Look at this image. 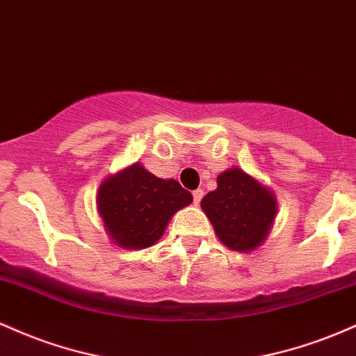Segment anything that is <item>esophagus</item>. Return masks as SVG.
I'll list each match as a JSON object with an SVG mask.
<instances>
[{"label": "esophagus", "mask_w": 356, "mask_h": 356, "mask_svg": "<svg viewBox=\"0 0 356 356\" xmlns=\"http://www.w3.org/2000/svg\"><path fill=\"white\" fill-rule=\"evenodd\" d=\"M202 195H204L202 189H195L194 192H192V197H194V202H195V204H199V202H201Z\"/></svg>", "instance_id": "obj_1"}]
</instances>
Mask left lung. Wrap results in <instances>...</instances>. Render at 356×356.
Returning <instances> with one entry per match:
<instances>
[{
	"mask_svg": "<svg viewBox=\"0 0 356 356\" xmlns=\"http://www.w3.org/2000/svg\"><path fill=\"white\" fill-rule=\"evenodd\" d=\"M216 234L232 251L249 252L264 243L275 220L276 195L239 167L218 175V189L201 201Z\"/></svg>",
	"mask_w": 356,
	"mask_h": 356,
	"instance_id": "8db88e82",
	"label": "left lung"
}]
</instances>
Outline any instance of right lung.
<instances>
[{
    "label": "right lung",
    "mask_w": 356,
    "mask_h": 356,
    "mask_svg": "<svg viewBox=\"0 0 356 356\" xmlns=\"http://www.w3.org/2000/svg\"><path fill=\"white\" fill-rule=\"evenodd\" d=\"M191 202L192 194L177 181L159 179L138 162L105 179L97 195L110 239L125 249L152 246L170 218Z\"/></svg>",
    "instance_id": "add662e5"
}]
</instances>
